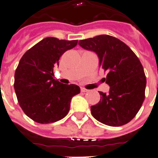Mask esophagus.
<instances>
[{
  "mask_svg": "<svg viewBox=\"0 0 158 158\" xmlns=\"http://www.w3.org/2000/svg\"><path fill=\"white\" fill-rule=\"evenodd\" d=\"M81 92L82 93H85V92H88V89H86L85 88H81Z\"/></svg>",
  "mask_w": 158,
  "mask_h": 158,
  "instance_id": "obj_1",
  "label": "esophagus"
}]
</instances>
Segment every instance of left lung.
I'll return each instance as SVG.
<instances>
[{
  "label": "left lung",
  "mask_w": 158,
  "mask_h": 158,
  "mask_svg": "<svg viewBox=\"0 0 158 158\" xmlns=\"http://www.w3.org/2000/svg\"><path fill=\"white\" fill-rule=\"evenodd\" d=\"M99 57V67L106 72L110 92H99L100 100L91 106L93 117L103 124L120 127L137 115L145 98L146 76L135 53L122 41L101 35L79 42Z\"/></svg>",
  "instance_id": "obj_1"
}]
</instances>
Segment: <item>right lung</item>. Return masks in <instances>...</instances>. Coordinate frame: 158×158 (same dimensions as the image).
I'll list each match as a JSON object with an SVG mask.
<instances>
[{
  "label": "right lung",
  "instance_id": "1",
  "mask_svg": "<svg viewBox=\"0 0 158 158\" xmlns=\"http://www.w3.org/2000/svg\"><path fill=\"white\" fill-rule=\"evenodd\" d=\"M77 40L48 37L27 50L15 73L17 99L24 113L34 121L51 123L68 114L73 96L80 93L78 85L62 84L53 78L55 65L65 52L76 46Z\"/></svg>",
  "mask_w": 158,
  "mask_h": 158
}]
</instances>
